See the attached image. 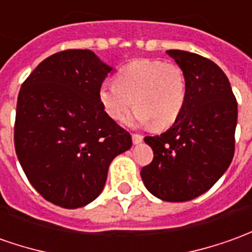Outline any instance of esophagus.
<instances>
[{
	"label": "esophagus",
	"mask_w": 252,
	"mask_h": 252,
	"mask_svg": "<svg viewBox=\"0 0 252 252\" xmlns=\"http://www.w3.org/2000/svg\"><path fill=\"white\" fill-rule=\"evenodd\" d=\"M142 140H143V136H142V135H139V133H132L133 145H138Z\"/></svg>",
	"instance_id": "1"
}]
</instances>
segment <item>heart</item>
Segmentation results:
<instances>
[{
    "mask_svg": "<svg viewBox=\"0 0 252 252\" xmlns=\"http://www.w3.org/2000/svg\"><path fill=\"white\" fill-rule=\"evenodd\" d=\"M186 78L175 63L135 61L120 71L114 83H103L99 99L114 121H123L135 104L132 123L165 129L175 123L186 102Z\"/></svg>",
    "mask_w": 252,
    "mask_h": 252,
    "instance_id": "heart-1",
    "label": "heart"
}]
</instances>
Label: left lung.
Here are the masks:
<instances>
[{
	"instance_id": "left-lung-1",
	"label": "left lung",
	"mask_w": 252,
	"mask_h": 252,
	"mask_svg": "<svg viewBox=\"0 0 252 252\" xmlns=\"http://www.w3.org/2000/svg\"><path fill=\"white\" fill-rule=\"evenodd\" d=\"M186 78V102L172 126L146 136L153 161L140 176L164 201L198 197L223 175L234 155L237 102L226 74L204 56L169 49Z\"/></svg>"
}]
</instances>
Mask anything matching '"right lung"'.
<instances>
[{
  "label": "right lung",
  "instance_id": "1",
  "mask_svg": "<svg viewBox=\"0 0 252 252\" xmlns=\"http://www.w3.org/2000/svg\"><path fill=\"white\" fill-rule=\"evenodd\" d=\"M113 68L90 49L51 55L22 84L15 150L32 188L52 204L84 207L102 193L109 165L132 146L99 99Z\"/></svg>",
  "mask_w": 252,
  "mask_h": 252
}]
</instances>
